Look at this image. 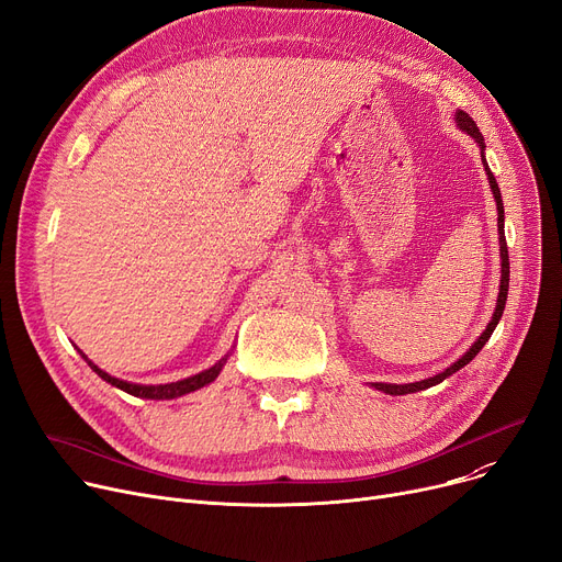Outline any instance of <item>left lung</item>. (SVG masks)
<instances>
[{
    "mask_svg": "<svg viewBox=\"0 0 562 562\" xmlns=\"http://www.w3.org/2000/svg\"><path fill=\"white\" fill-rule=\"evenodd\" d=\"M456 121H458V125H460V130H464L471 138H476V143L481 145V147H485L483 145V136H481V132H479V127H476V123L471 121L469 117V113H464V111H458L456 113ZM483 164H485V159H483ZM485 170H487V180H490V187H492V193H494V200H496V212H498V244H501V289H498V301H496V310H494V316H492V321L487 323V328H485V333L476 339V344L471 346L464 356L456 362V364H451L447 371H441V373H437V375H432V378H428V380H419V382H409V385H387V382H375V390H380V392H385V394H394V396H401V394H412V392H422V390H428V387H432V385H439L441 380L445 378H449V375H453L456 371H460L464 364H469L471 360H474L479 352H481V348L487 344V339L492 337V333H494V328H496V323H498V318H501V314H504V307H506V299H508V282H510V261H508V246H506V234H504V200H501V191H498V184H496V180H494V175H492V170L487 168V164H485Z\"/></svg>",
    "mask_w": 562,
    "mask_h": 562,
    "instance_id": "obj_1",
    "label": "left lung"
}]
</instances>
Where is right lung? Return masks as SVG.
Segmentation results:
<instances>
[{
	"label": "right lung",
	"instance_id": "obj_1",
	"mask_svg": "<svg viewBox=\"0 0 562 562\" xmlns=\"http://www.w3.org/2000/svg\"><path fill=\"white\" fill-rule=\"evenodd\" d=\"M79 352H81V350H79ZM81 358L88 362V367H91V369H93L102 380L111 382L113 387L123 390V392H127V394H132V396L155 398V401H159V398H177V396H184V394H189V392H195V390H200V387H204V385H210V382H214V380H216V375L221 373V369H223V364H225V358H223V360H221V362H216L212 369H206V371L195 373V375L184 378V380L170 382V385H132V382L117 380V378L109 375L106 371L98 369L91 360H88V358L83 356V352H81Z\"/></svg>",
	"mask_w": 562,
	"mask_h": 562
}]
</instances>
